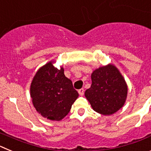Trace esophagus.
I'll return each instance as SVG.
<instances>
[{"label":"esophagus","instance_id":"34e87169","mask_svg":"<svg viewBox=\"0 0 151 151\" xmlns=\"http://www.w3.org/2000/svg\"><path fill=\"white\" fill-rule=\"evenodd\" d=\"M78 94H79L80 96H83L84 95V93H85V90L84 88H81L78 91Z\"/></svg>","mask_w":151,"mask_h":151}]
</instances>
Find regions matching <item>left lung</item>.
<instances>
[{
	"label": "left lung",
	"mask_w": 151,
	"mask_h": 151,
	"mask_svg": "<svg viewBox=\"0 0 151 151\" xmlns=\"http://www.w3.org/2000/svg\"><path fill=\"white\" fill-rule=\"evenodd\" d=\"M92 83L85 96L94 111L112 115L122 107L127 97L128 88L119 69L112 64L95 69Z\"/></svg>",
	"instance_id": "1"
}]
</instances>
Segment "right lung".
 Masks as SVG:
<instances>
[{
    "label": "right lung",
    "instance_id": "1",
    "mask_svg": "<svg viewBox=\"0 0 151 151\" xmlns=\"http://www.w3.org/2000/svg\"><path fill=\"white\" fill-rule=\"evenodd\" d=\"M50 61L40 68L32 79L30 95L36 110L45 118L60 121L67 115L78 97L73 82L64 75L63 67Z\"/></svg>",
    "mask_w": 151,
    "mask_h": 151
}]
</instances>
